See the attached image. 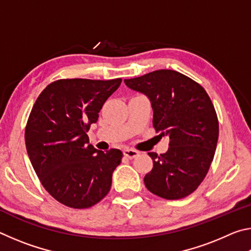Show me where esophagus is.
<instances>
[{
	"instance_id": "1",
	"label": "esophagus",
	"mask_w": 251,
	"mask_h": 251,
	"mask_svg": "<svg viewBox=\"0 0 251 251\" xmlns=\"http://www.w3.org/2000/svg\"><path fill=\"white\" fill-rule=\"evenodd\" d=\"M139 155V152L135 150H125L124 151V156L127 157V158L129 159H133V158H136Z\"/></svg>"
}]
</instances>
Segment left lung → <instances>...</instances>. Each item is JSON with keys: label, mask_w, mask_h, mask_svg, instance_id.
Returning <instances> with one entry per match:
<instances>
[{"label": "left lung", "mask_w": 251, "mask_h": 251, "mask_svg": "<svg viewBox=\"0 0 251 251\" xmlns=\"http://www.w3.org/2000/svg\"><path fill=\"white\" fill-rule=\"evenodd\" d=\"M124 82L148 97L152 126L169 137L165 154L148 152L154 167L144 177L145 186L165 199L188 196L207 175L218 142V118L209 96L195 80L172 70Z\"/></svg>", "instance_id": "8db88e82"}]
</instances>
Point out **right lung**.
<instances>
[{
    "label": "right lung",
    "instance_id": "obj_1",
    "mask_svg": "<svg viewBox=\"0 0 251 251\" xmlns=\"http://www.w3.org/2000/svg\"><path fill=\"white\" fill-rule=\"evenodd\" d=\"M121 83L122 78L58 79L33 106L25 128L28 158L44 188L63 205L88 208L109 192L123 152L96 150L86 133Z\"/></svg>",
    "mask_w": 251,
    "mask_h": 251
}]
</instances>
